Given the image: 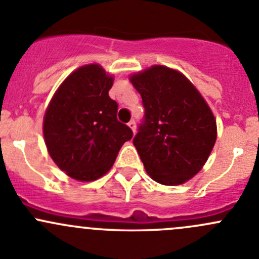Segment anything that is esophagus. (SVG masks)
<instances>
[{"instance_id": "1", "label": "esophagus", "mask_w": 259, "mask_h": 259, "mask_svg": "<svg viewBox=\"0 0 259 259\" xmlns=\"http://www.w3.org/2000/svg\"><path fill=\"white\" fill-rule=\"evenodd\" d=\"M127 126L133 130V133H135V130H137V124H135L134 120H130V121L127 122Z\"/></svg>"}]
</instances>
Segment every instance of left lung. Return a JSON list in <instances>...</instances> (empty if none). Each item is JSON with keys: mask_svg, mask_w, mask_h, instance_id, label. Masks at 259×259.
<instances>
[{"mask_svg": "<svg viewBox=\"0 0 259 259\" xmlns=\"http://www.w3.org/2000/svg\"><path fill=\"white\" fill-rule=\"evenodd\" d=\"M145 109L133 139L145 170L163 185H179L195 176L217 140L210 108L179 71L161 65L130 76Z\"/></svg>", "mask_w": 259, "mask_h": 259, "instance_id": "obj_1", "label": "left lung"}]
</instances>
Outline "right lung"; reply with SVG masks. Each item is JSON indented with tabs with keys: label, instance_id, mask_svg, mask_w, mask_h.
<instances>
[{
	"label": "right lung",
	"instance_id": "obj_1",
	"mask_svg": "<svg viewBox=\"0 0 259 259\" xmlns=\"http://www.w3.org/2000/svg\"><path fill=\"white\" fill-rule=\"evenodd\" d=\"M113 76L100 65L81 66L65 79L44 116V137L52 160L80 182L96 180L113 166L122 144L133 138L117 120L109 90Z\"/></svg>",
	"mask_w": 259,
	"mask_h": 259
}]
</instances>
